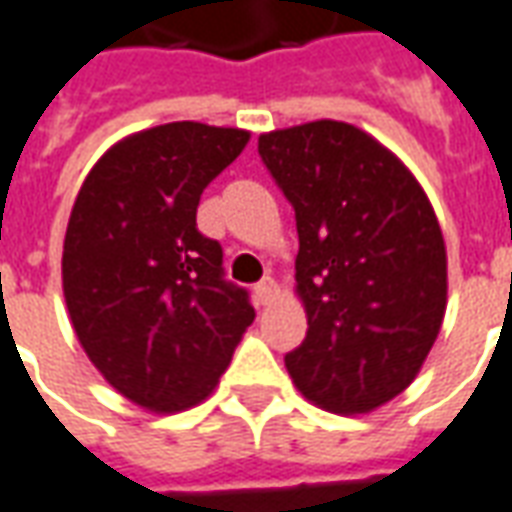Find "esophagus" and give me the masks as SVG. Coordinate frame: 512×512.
<instances>
[{"label": "esophagus", "mask_w": 512, "mask_h": 512, "mask_svg": "<svg viewBox=\"0 0 512 512\" xmlns=\"http://www.w3.org/2000/svg\"><path fill=\"white\" fill-rule=\"evenodd\" d=\"M255 296L260 305H271L274 302V296H277V282L266 277V280H260L255 285Z\"/></svg>", "instance_id": "34e87169"}]
</instances>
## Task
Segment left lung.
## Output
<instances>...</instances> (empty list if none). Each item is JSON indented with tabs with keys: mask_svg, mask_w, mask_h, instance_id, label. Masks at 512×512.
<instances>
[{
	"mask_svg": "<svg viewBox=\"0 0 512 512\" xmlns=\"http://www.w3.org/2000/svg\"><path fill=\"white\" fill-rule=\"evenodd\" d=\"M257 152L296 210L307 335L285 357L307 402L371 413L416 380L446 313L441 224L388 146L346 121L263 132Z\"/></svg>",
	"mask_w": 512,
	"mask_h": 512,
	"instance_id": "obj_1",
	"label": "left lung"
}]
</instances>
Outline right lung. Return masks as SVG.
I'll use <instances>...</instances> for the list:
<instances>
[{"mask_svg": "<svg viewBox=\"0 0 512 512\" xmlns=\"http://www.w3.org/2000/svg\"><path fill=\"white\" fill-rule=\"evenodd\" d=\"M249 130L171 121L132 132L94 163L63 241V296L88 360L152 413L205 402L255 321L224 282L221 246L196 230L199 196Z\"/></svg>", "mask_w": 512, "mask_h": 512, "instance_id": "1", "label": "right lung"}]
</instances>
